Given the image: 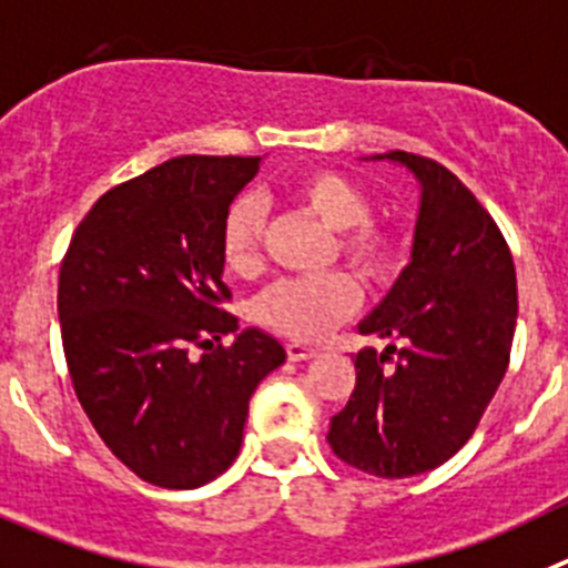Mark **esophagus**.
Masks as SVG:
<instances>
[{
	"mask_svg": "<svg viewBox=\"0 0 568 568\" xmlns=\"http://www.w3.org/2000/svg\"><path fill=\"white\" fill-rule=\"evenodd\" d=\"M316 354H320V351H316V347L300 345V342H288V345H285V356H288L291 362L311 359V356H316Z\"/></svg>",
	"mask_w": 568,
	"mask_h": 568,
	"instance_id": "esophagus-1",
	"label": "esophagus"
}]
</instances>
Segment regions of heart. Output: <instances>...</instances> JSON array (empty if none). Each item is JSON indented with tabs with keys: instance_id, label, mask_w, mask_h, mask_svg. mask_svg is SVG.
<instances>
[{
	"instance_id": "b5f03b06",
	"label": "heart",
	"mask_w": 568,
	"mask_h": 568,
	"mask_svg": "<svg viewBox=\"0 0 568 568\" xmlns=\"http://www.w3.org/2000/svg\"><path fill=\"white\" fill-rule=\"evenodd\" d=\"M280 195L296 209L314 214L334 229L331 257H342L359 277L382 280L398 257V234L382 217L371 214V195L359 181L331 166L300 172ZM221 260L234 277H257L265 265V214L254 197H237L223 214ZM359 288L345 272H331L314 280H283L263 291L254 303L260 325L314 342L334 325L354 314Z\"/></svg>"
}]
</instances>
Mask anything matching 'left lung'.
Returning a JSON list of instances; mask_svg holds the SVG:
<instances>
[{
  "label": "left lung",
  "instance_id": "8db88e82",
  "mask_svg": "<svg viewBox=\"0 0 568 568\" xmlns=\"http://www.w3.org/2000/svg\"><path fill=\"white\" fill-rule=\"evenodd\" d=\"M385 158L422 183L413 260L359 325L393 345L356 354L328 444L347 467L407 478L456 456L481 422L509 365L518 280L493 214L447 166L402 150Z\"/></svg>",
  "mask_w": 568,
  "mask_h": 568
}]
</instances>
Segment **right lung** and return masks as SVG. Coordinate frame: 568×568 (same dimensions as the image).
Listing matches in <instances>:
<instances>
[{
    "mask_svg": "<svg viewBox=\"0 0 568 568\" xmlns=\"http://www.w3.org/2000/svg\"><path fill=\"white\" fill-rule=\"evenodd\" d=\"M257 170L260 158H172L104 192L61 260L75 396L112 456L155 487L226 473L254 387L285 362L257 328L222 345L240 325L226 311L221 223Z\"/></svg>",
    "mask_w": 568,
    "mask_h": 568,
    "instance_id": "1",
    "label": "right lung"
}]
</instances>
